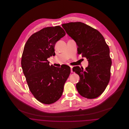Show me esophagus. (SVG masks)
Returning <instances> with one entry per match:
<instances>
[{
  "label": "esophagus",
  "instance_id": "esophagus-1",
  "mask_svg": "<svg viewBox=\"0 0 129 129\" xmlns=\"http://www.w3.org/2000/svg\"><path fill=\"white\" fill-rule=\"evenodd\" d=\"M73 66H70V68H71V73H73Z\"/></svg>",
  "mask_w": 129,
  "mask_h": 129
}]
</instances>
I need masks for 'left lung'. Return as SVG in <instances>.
<instances>
[{"mask_svg": "<svg viewBox=\"0 0 129 129\" xmlns=\"http://www.w3.org/2000/svg\"><path fill=\"white\" fill-rule=\"evenodd\" d=\"M62 26L76 42L78 54L88 62L85 71L79 66L73 68L80 77L77 90L85 98H96L104 92L110 79L109 48L99 31L83 23L71 22Z\"/></svg>", "mask_w": 129, "mask_h": 129, "instance_id": "left-lung-1", "label": "left lung"}]
</instances>
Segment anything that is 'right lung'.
<instances>
[{"instance_id":"1","label":"right lung","mask_w":129,"mask_h":129,"mask_svg":"<svg viewBox=\"0 0 129 129\" xmlns=\"http://www.w3.org/2000/svg\"><path fill=\"white\" fill-rule=\"evenodd\" d=\"M66 35L60 26L44 28L32 34L25 44L21 66L29 90L44 104L54 103L61 97L70 67L49 65L47 58L55 55V43Z\"/></svg>"}]
</instances>
